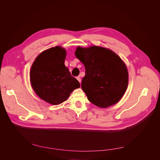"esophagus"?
Returning a JSON list of instances; mask_svg holds the SVG:
<instances>
[{"label":"esophagus","instance_id":"esophagus-1","mask_svg":"<svg viewBox=\"0 0 160 160\" xmlns=\"http://www.w3.org/2000/svg\"><path fill=\"white\" fill-rule=\"evenodd\" d=\"M77 79L78 80V82H80V83H81V78L78 77H77Z\"/></svg>","mask_w":160,"mask_h":160}]
</instances>
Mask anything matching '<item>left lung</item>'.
Masks as SVG:
<instances>
[{"mask_svg":"<svg viewBox=\"0 0 160 160\" xmlns=\"http://www.w3.org/2000/svg\"><path fill=\"white\" fill-rule=\"evenodd\" d=\"M75 56L85 66L81 87L89 101L100 108L118 102L128 83L127 67L119 56L97 46L77 47Z\"/></svg>","mask_w":160,"mask_h":160,"instance_id":"8db88e82","label":"left lung"}]
</instances>
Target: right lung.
Wrapping results in <instances>:
<instances>
[{"instance_id":"1","label":"right lung","mask_w":160,"mask_h":160,"mask_svg":"<svg viewBox=\"0 0 160 160\" xmlns=\"http://www.w3.org/2000/svg\"><path fill=\"white\" fill-rule=\"evenodd\" d=\"M65 56V50L61 47L50 48L41 52L31 67L32 88L41 99L53 105L65 101L73 90L80 87L64 65Z\"/></svg>"}]
</instances>
